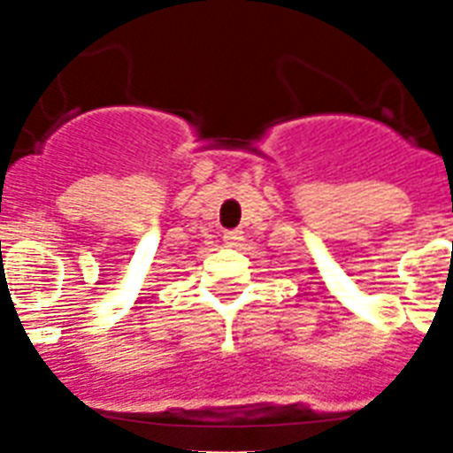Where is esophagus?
I'll return each mask as SVG.
<instances>
[{
	"instance_id": "1",
	"label": "esophagus",
	"mask_w": 453,
	"mask_h": 453,
	"mask_svg": "<svg viewBox=\"0 0 453 453\" xmlns=\"http://www.w3.org/2000/svg\"><path fill=\"white\" fill-rule=\"evenodd\" d=\"M223 240H226L227 247H237V244L244 240V233H242V230H227V233L223 234Z\"/></svg>"
}]
</instances>
